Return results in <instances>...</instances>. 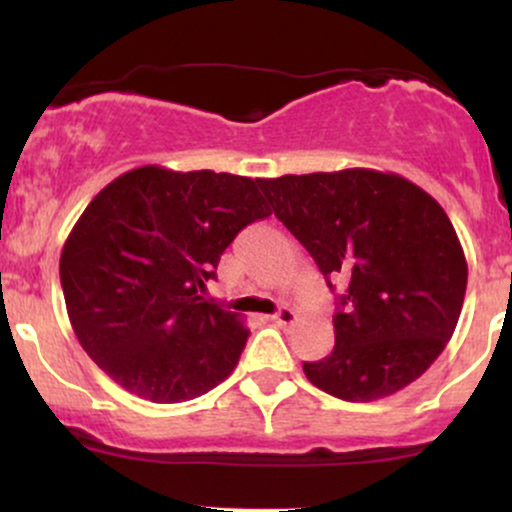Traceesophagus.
I'll list each match as a JSON object with an SVG mask.
<instances>
[{"mask_svg": "<svg viewBox=\"0 0 512 512\" xmlns=\"http://www.w3.org/2000/svg\"><path fill=\"white\" fill-rule=\"evenodd\" d=\"M272 320L276 322V325H291L293 320H296V313H293L291 308H279L276 313L272 315Z\"/></svg>", "mask_w": 512, "mask_h": 512, "instance_id": "esophagus-1", "label": "esophagus"}]
</instances>
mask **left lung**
Masks as SVG:
<instances>
[{
    "label": "left lung",
    "mask_w": 512,
    "mask_h": 512,
    "mask_svg": "<svg viewBox=\"0 0 512 512\" xmlns=\"http://www.w3.org/2000/svg\"><path fill=\"white\" fill-rule=\"evenodd\" d=\"M274 216L310 252L334 291V349L303 363L315 387L344 402H373L414 383L455 332L467 260L443 207L395 173L257 180Z\"/></svg>",
    "instance_id": "obj_1"
}]
</instances>
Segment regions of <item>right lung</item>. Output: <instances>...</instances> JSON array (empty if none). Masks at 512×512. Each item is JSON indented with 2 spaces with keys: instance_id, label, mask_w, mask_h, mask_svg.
I'll return each mask as SVG.
<instances>
[{
  "instance_id": "right-lung-1",
  "label": "right lung",
  "mask_w": 512,
  "mask_h": 512,
  "mask_svg": "<svg viewBox=\"0 0 512 512\" xmlns=\"http://www.w3.org/2000/svg\"><path fill=\"white\" fill-rule=\"evenodd\" d=\"M269 214L257 180L214 170L144 166L103 187L60 257L69 322L86 354L158 404L223 383L250 332L202 293L233 238Z\"/></svg>"
}]
</instances>
